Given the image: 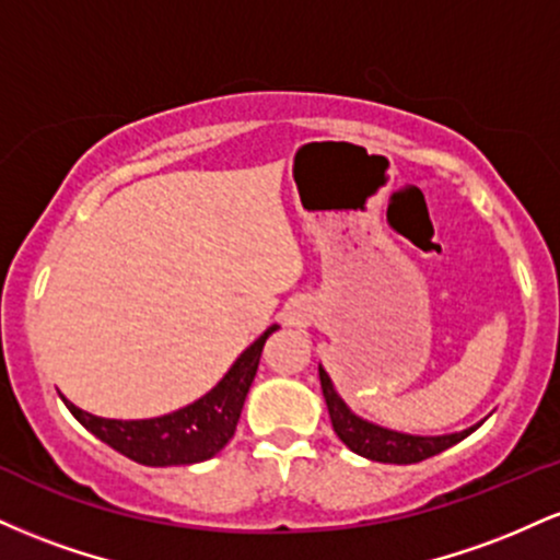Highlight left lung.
Returning <instances> with one entry per match:
<instances>
[{
	"instance_id": "left-lung-1",
	"label": "left lung",
	"mask_w": 560,
	"mask_h": 560,
	"mask_svg": "<svg viewBox=\"0 0 560 560\" xmlns=\"http://www.w3.org/2000/svg\"><path fill=\"white\" fill-rule=\"evenodd\" d=\"M320 389H324L326 408H329L331 427L339 440L345 442L352 453L363 455L369 460H378V464H419V460L432 458V455L442 453V450L458 445L468 434L477 432V427H468L464 432L442 434V436H419V434H402L392 432V429L376 427V423L361 419L347 408V402L337 395L329 374L318 365Z\"/></svg>"
}]
</instances>
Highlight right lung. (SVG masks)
Instances as JSON below:
<instances>
[{
    "label": "right lung",
    "instance_id": "right-lung-1",
    "mask_svg": "<svg viewBox=\"0 0 560 560\" xmlns=\"http://www.w3.org/2000/svg\"><path fill=\"white\" fill-rule=\"evenodd\" d=\"M279 326H268L236 358L229 374L208 395L186 405V408L173 410L168 416L141 421L100 419V416L75 408L66 397H62V402L68 405L70 413L96 440H102L105 445L118 450L120 455L137 460L141 466L199 464V460H208L215 453H221L226 447V442L234 436L236 421H240L244 408V397H247L249 384H253L255 374H258L262 345H266V339Z\"/></svg>",
    "mask_w": 560,
    "mask_h": 560
}]
</instances>
